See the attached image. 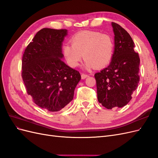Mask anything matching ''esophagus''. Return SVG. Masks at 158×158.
I'll list each match as a JSON object with an SVG mask.
<instances>
[{
    "instance_id": "esophagus-1",
    "label": "esophagus",
    "mask_w": 158,
    "mask_h": 158,
    "mask_svg": "<svg viewBox=\"0 0 158 158\" xmlns=\"http://www.w3.org/2000/svg\"><path fill=\"white\" fill-rule=\"evenodd\" d=\"M88 76V74H84V73H82V74H81V77H82V79H85V78H86Z\"/></svg>"
}]
</instances>
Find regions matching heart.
I'll list each match as a JSON object with an SVG mask.
<instances>
[{
	"label": "heart",
	"mask_w": 158,
	"mask_h": 158,
	"mask_svg": "<svg viewBox=\"0 0 158 158\" xmlns=\"http://www.w3.org/2000/svg\"><path fill=\"white\" fill-rule=\"evenodd\" d=\"M65 44L62 51L66 63L72 68L78 66L83 55L87 69L105 68L111 62L114 52V41L108 34L95 31H82Z\"/></svg>",
	"instance_id": "1"
}]
</instances>
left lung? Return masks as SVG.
<instances>
[{
  "mask_svg": "<svg viewBox=\"0 0 158 158\" xmlns=\"http://www.w3.org/2000/svg\"><path fill=\"white\" fill-rule=\"evenodd\" d=\"M114 50L111 63L94 76L98 102L108 109L123 107L131 101L140 81V57L134 50L129 33L118 23H111Z\"/></svg>",
  "mask_w": 158,
  "mask_h": 158,
  "instance_id": "left-lung-1",
  "label": "left lung"
}]
</instances>
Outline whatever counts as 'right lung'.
Returning <instances> with one entry per match:
<instances>
[{
  "label": "right lung",
  "mask_w": 158,
  "mask_h": 158,
  "mask_svg": "<svg viewBox=\"0 0 158 158\" xmlns=\"http://www.w3.org/2000/svg\"><path fill=\"white\" fill-rule=\"evenodd\" d=\"M67 30L43 28L25 49L22 77L27 93L37 106L55 112L73 99L81 79L79 72L62 60V42Z\"/></svg>",
  "instance_id": "1"
}]
</instances>
